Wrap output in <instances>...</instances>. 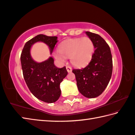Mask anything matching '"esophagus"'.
I'll use <instances>...</instances> for the list:
<instances>
[{
    "label": "esophagus",
    "mask_w": 135,
    "mask_h": 135,
    "mask_svg": "<svg viewBox=\"0 0 135 135\" xmlns=\"http://www.w3.org/2000/svg\"><path fill=\"white\" fill-rule=\"evenodd\" d=\"M66 69H67L68 73H71L72 71V68L70 66H67V67H66Z\"/></svg>",
    "instance_id": "34e87169"
}]
</instances>
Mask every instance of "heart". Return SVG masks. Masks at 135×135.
<instances>
[{
    "instance_id": "heart-1",
    "label": "heart",
    "mask_w": 135,
    "mask_h": 135,
    "mask_svg": "<svg viewBox=\"0 0 135 135\" xmlns=\"http://www.w3.org/2000/svg\"><path fill=\"white\" fill-rule=\"evenodd\" d=\"M94 51V44L89 37L68 39L60 44L54 57L61 62H64L66 57L70 58L73 65L83 67L91 61Z\"/></svg>"
}]
</instances>
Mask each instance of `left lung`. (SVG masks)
Masks as SVG:
<instances>
[{
	"instance_id": "8db88e82",
	"label": "left lung",
	"mask_w": 135,
	"mask_h": 135,
	"mask_svg": "<svg viewBox=\"0 0 135 135\" xmlns=\"http://www.w3.org/2000/svg\"><path fill=\"white\" fill-rule=\"evenodd\" d=\"M95 48L89 65L81 69H73L78 89L87 98H95L104 91L112 77L113 61L108 44L98 34L85 32Z\"/></svg>"
}]
</instances>
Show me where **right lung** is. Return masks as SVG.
<instances>
[{
    "label": "right lung",
    "mask_w": 135,
    "mask_h": 135,
    "mask_svg": "<svg viewBox=\"0 0 135 135\" xmlns=\"http://www.w3.org/2000/svg\"><path fill=\"white\" fill-rule=\"evenodd\" d=\"M39 41L48 45L52 53L57 42V36L40 34L26 42L21 55L23 75L27 86L34 96L41 101L52 103L57 101L60 97V83L68 72L65 67L61 68L55 67L52 57L40 63L32 58L31 46Z\"/></svg>",
    "instance_id": "1"
}]
</instances>
